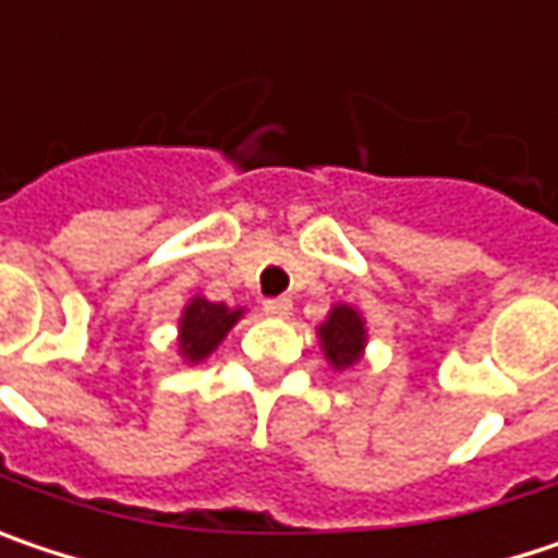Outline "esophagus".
I'll return each mask as SVG.
<instances>
[{
	"instance_id": "obj_1",
	"label": "esophagus",
	"mask_w": 558,
	"mask_h": 558,
	"mask_svg": "<svg viewBox=\"0 0 558 558\" xmlns=\"http://www.w3.org/2000/svg\"><path fill=\"white\" fill-rule=\"evenodd\" d=\"M262 310L268 312L271 318H290L293 303H290L287 296H275V300H265V303H262Z\"/></svg>"
}]
</instances>
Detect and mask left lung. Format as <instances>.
<instances>
[{
  "label": "left lung",
  "instance_id": "8db88e82",
  "mask_svg": "<svg viewBox=\"0 0 558 558\" xmlns=\"http://www.w3.org/2000/svg\"><path fill=\"white\" fill-rule=\"evenodd\" d=\"M318 341H322V350H325V360L344 373L350 366H356L363 360V350H366V322L363 315L347 306V303H338L335 310L328 312V318L318 325Z\"/></svg>",
  "mask_w": 558,
  "mask_h": 558
}]
</instances>
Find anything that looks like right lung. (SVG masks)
Masks as SVG:
<instances>
[{"label": "right lung", "instance_id": "obj_1", "mask_svg": "<svg viewBox=\"0 0 558 558\" xmlns=\"http://www.w3.org/2000/svg\"><path fill=\"white\" fill-rule=\"evenodd\" d=\"M243 310H230L223 303H211L205 296H192L180 318V353L189 363H202L211 356L227 331L240 322Z\"/></svg>", "mask_w": 558, "mask_h": 558}]
</instances>
